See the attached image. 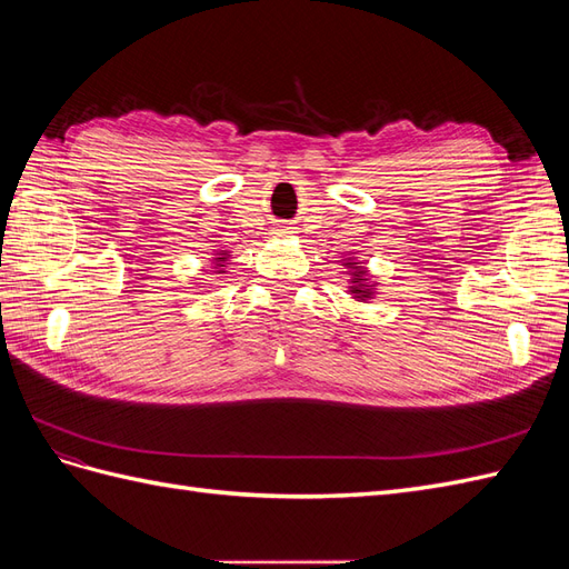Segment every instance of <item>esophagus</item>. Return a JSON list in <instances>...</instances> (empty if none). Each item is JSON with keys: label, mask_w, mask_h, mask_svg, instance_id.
<instances>
[{"label": "esophagus", "mask_w": 569, "mask_h": 569, "mask_svg": "<svg viewBox=\"0 0 569 569\" xmlns=\"http://www.w3.org/2000/svg\"><path fill=\"white\" fill-rule=\"evenodd\" d=\"M280 232H282V234H287V232H289V230H280Z\"/></svg>", "instance_id": "1"}]
</instances>
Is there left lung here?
Returning a JSON list of instances; mask_svg holds the SVG:
<instances>
[{
    "instance_id": "obj_1",
    "label": "left lung",
    "mask_w": 569,
    "mask_h": 569,
    "mask_svg": "<svg viewBox=\"0 0 569 569\" xmlns=\"http://www.w3.org/2000/svg\"><path fill=\"white\" fill-rule=\"evenodd\" d=\"M341 266L347 268V272L351 274L349 280V295L356 299V301H370L375 299V289H377V282H372L370 278V270L366 266H360L356 261V256H349V258H341Z\"/></svg>"
}]
</instances>
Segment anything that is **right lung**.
<instances>
[{"mask_svg":"<svg viewBox=\"0 0 569 569\" xmlns=\"http://www.w3.org/2000/svg\"><path fill=\"white\" fill-rule=\"evenodd\" d=\"M228 261H230V251H218L213 258V272L222 274L228 270Z\"/></svg>","mask_w":569,"mask_h":569,"instance_id":"obj_1","label":"right lung"}]
</instances>
